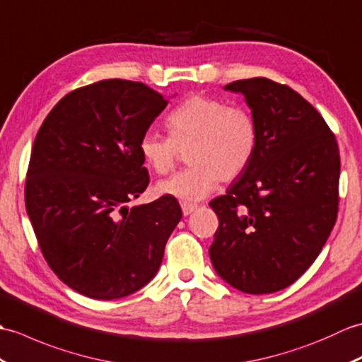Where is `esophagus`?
I'll use <instances>...</instances> for the list:
<instances>
[{"label": "esophagus", "mask_w": 362, "mask_h": 362, "mask_svg": "<svg viewBox=\"0 0 362 362\" xmlns=\"http://www.w3.org/2000/svg\"><path fill=\"white\" fill-rule=\"evenodd\" d=\"M197 207H198L197 204H192V203H182V204H181V209H182V214H184V215H186V216H187V215H190L192 212H194Z\"/></svg>", "instance_id": "obj_1"}]
</instances>
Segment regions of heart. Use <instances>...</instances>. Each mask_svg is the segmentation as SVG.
Here are the masks:
<instances>
[{"label":"heart","mask_w":362,"mask_h":362,"mask_svg":"<svg viewBox=\"0 0 362 362\" xmlns=\"http://www.w3.org/2000/svg\"><path fill=\"white\" fill-rule=\"evenodd\" d=\"M167 136L148 130L139 141V153L147 167L165 175L181 151H187L186 170L158 182L160 195L182 202H199L218 186L242 175L255 156L259 125L243 107L209 95H190L167 116Z\"/></svg>","instance_id":"heart-1"}]
</instances>
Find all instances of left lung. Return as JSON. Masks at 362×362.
I'll use <instances>...</instances> for the list:
<instances>
[{
	"label": "left lung",
	"instance_id": "1",
	"mask_svg": "<svg viewBox=\"0 0 362 362\" xmlns=\"http://www.w3.org/2000/svg\"><path fill=\"white\" fill-rule=\"evenodd\" d=\"M259 146L226 195L209 206L218 229L209 255L224 282L247 294L290 286L322 251L339 204V148L316 108L290 86L264 77L237 80Z\"/></svg>",
	"mask_w": 362,
	"mask_h": 362
}]
</instances>
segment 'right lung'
<instances>
[{
  "label": "right lung",
  "instance_id": "obj_1",
  "mask_svg": "<svg viewBox=\"0 0 362 362\" xmlns=\"http://www.w3.org/2000/svg\"><path fill=\"white\" fill-rule=\"evenodd\" d=\"M168 100L110 78L66 94L40 127L24 199L63 284L91 299L133 294L156 276L182 212L175 197L128 207L148 186L139 141Z\"/></svg>",
  "mask_w": 362,
  "mask_h": 362
}]
</instances>
